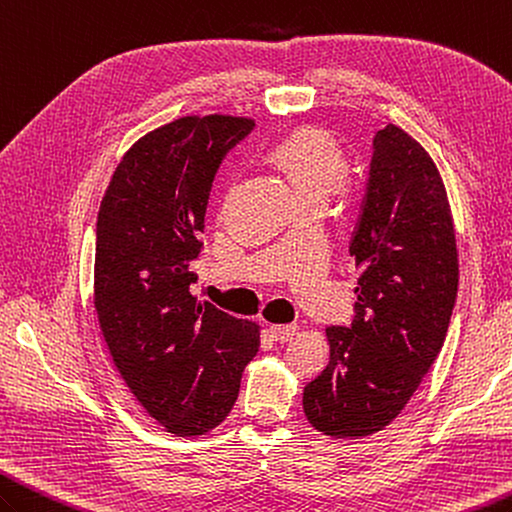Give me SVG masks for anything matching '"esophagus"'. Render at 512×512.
Listing matches in <instances>:
<instances>
[{"label": "esophagus", "instance_id": "esophagus-1", "mask_svg": "<svg viewBox=\"0 0 512 512\" xmlns=\"http://www.w3.org/2000/svg\"><path fill=\"white\" fill-rule=\"evenodd\" d=\"M269 333H271V337L276 339V342H291V339L298 335V326H295V324H287V326L274 324V326H269Z\"/></svg>", "mask_w": 512, "mask_h": 512}]
</instances>
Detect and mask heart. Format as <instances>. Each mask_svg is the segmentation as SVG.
Returning a JSON list of instances; mask_svg holds the SVG:
<instances>
[{
  "label": "heart",
  "mask_w": 512,
  "mask_h": 512,
  "mask_svg": "<svg viewBox=\"0 0 512 512\" xmlns=\"http://www.w3.org/2000/svg\"><path fill=\"white\" fill-rule=\"evenodd\" d=\"M295 197L304 201H326L337 186H344L346 155L331 133L317 127H304L289 133L269 153Z\"/></svg>",
  "instance_id": "heart-1"
}]
</instances>
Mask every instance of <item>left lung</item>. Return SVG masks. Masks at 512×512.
I'll list each match as a JSON object with an SVG mask.
<instances>
[{
	"mask_svg": "<svg viewBox=\"0 0 512 512\" xmlns=\"http://www.w3.org/2000/svg\"><path fill=\"white\" fill-rule=\"evenodd\" d=\"M372 149L350 241L355 320L326 328L331 359L302 396L309 423L333 438L374 434L401 414L445 344L458 295L456 232L434 160L394 124Z\"/></svg>",
	"mask_w": 512,
	"mask_h": 512,
	"instance_id": "1",
	"label": "left lung"
}]
</instances>
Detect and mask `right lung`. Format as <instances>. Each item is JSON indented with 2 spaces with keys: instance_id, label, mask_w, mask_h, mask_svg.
Returning a JSON list of instances; mask_svg holds the SVG:
<instances>
[{
  "instance_id": "add662e5",
  "label": "right lung",
  "mask_w": 512,
  "mask_h": 512,
  "mask_svg": "<svg viewBox=\"0 0 512 512\" xmlns=\"http://www.w3.org/2000/svg\"><path fill=\"white\" fill-rule=\"evenodd\" d=\"M252 129L217 113L168 122L124 153L100 201V331L135 399L177 436L223 423L260 346L254 322L190 293L214 175Z\"/></svg>"
}]
</instances>
